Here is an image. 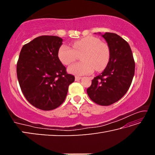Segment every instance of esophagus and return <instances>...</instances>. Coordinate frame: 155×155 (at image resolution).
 Instances as JSON below:
<instances>
[{
	"mask_svg": "<svg viewBox=\"0 0 155 155\" xmlns=\"http://www.w3.org/2000/svg\"><path fill=\"white\" fill-rule=\"evenodd\" d=\"M81 78H82V77H78V76L75 77V80L76 81H79V80L81 79Z\"/></svg>",
	"mask_w": 155,
	"mask_h": 155,
	"instance_id": "esophagus-1",
	"label": "esophagus"
}]
</instances>
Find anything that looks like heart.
<instances>
[{
	"label": "heart",
	"instance_id": "heart-1",
	"mask_svg": "<svg viewBox=\"0 0 155 155\" xmlns=\"http://www.w3.org/2000/svg\"><path fill=\"white\" fill-rule=\"evenodd\" d=\"M72 48L62 45L58 51V57L62 64L69 65L74 61L77 54H81V62L75 63L68 68V71L76 76L89 74L94 71H101L106 67L109 61L110 52L107 44L98 38L87 36L74 41Z\"/></svg>",
	"mask_w": 155,
	"mask_h": 155
}]
</instances>
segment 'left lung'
<instances>
[{
	"instance_id": "8db88e82",
	"label": "left lung",
	"mask_w": 155,
	"mask_h": 155,
	"mask_svg": "<svg viewBox=\"0 0 155 155\" xmlns=\"http://www.w3.org/2000/svg\"><path fill=\"white\" fill-rule=\"evenodd\" d=\"M108 44L110 55L107 67L94 77L87 93L91 101L102 106L116 103L127 92L135 74V61L127 41L115 33L102 35Z\"/></svg>"
}]
</instances>
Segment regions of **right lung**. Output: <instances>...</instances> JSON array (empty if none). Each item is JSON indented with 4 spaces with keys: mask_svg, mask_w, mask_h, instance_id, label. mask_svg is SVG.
I'll return each mask as SVG.
<instances>
[{
    "mask_svg": "<svg viewBox=\"0 0 155 155\" xmlns=\"http://www.w3.org/2000/svg\"><path fill=\"white\" fill-rule=\"evenodd\" d=\"M62 41L57 36L38 37L22 46L17 63V77L23 94L28 103L44 111L61 105L74 81L58 57Z\"/></svg>",
    "mask_w": 155,
    "mask_h": 155,
    "instance_id": "add662e5",
    "label": "right lung"
}]
</instances>
